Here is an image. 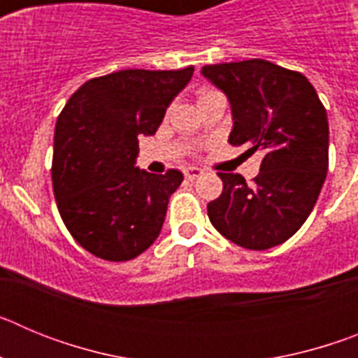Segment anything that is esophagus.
Instances as JSON below:
<instances>
[{
	"mask_svg": "<svg viewBox=\"0 0 358 358\" xmlns=\"http://www.w3.org/2000/svg\"><path fill=\"white\" fill-rule=\"evenodd\" d=\"M202 170L197 169V166H188V169H185V177L186 179H189V181H194V179H197V177L202 176Z\"/></svg>",
	"mask_w": 358,
	"mask_h": 358,
	"instance_id": "1",
	"label": "esophagus"
}]
</instances>
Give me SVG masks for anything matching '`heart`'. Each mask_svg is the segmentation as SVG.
<instances>
[{
    "label": "heart",
    "instance_id": "heart-1",
    "mask_svg": "<svg viewBox=\"0 0 358 358\" xmlns=\"http://www.w3.org/2000/svg\"><path fill=\"white\" fill-rule=\"evenodd\" d=\"M218 91L215 90H210V87H204V90L199 91V102H202V100H206V98L213 96V94H217Z\"/></svg>",
    "mask_w": 358,
    "mask_h": 358
}]
</instances>
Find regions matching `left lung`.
Wrapping results in <instances>:
<instances>
[{
    "mask_svg": "<svg viewBox=\"0 0 358 358\" xmlns=\"http://www.w3.org/2000/svg\"><path fill=\"white\" fill-rule=\"evenodd\" d=\"M202 75L229 98V143L264 156L252 185L240 173H218L224 188L208 217L240 248L280 245L305 224L327 179V109L305 75L264 59L208 64Z\"/></svg>",
    "mask_w": 358,
    "mask_h": 358,
    "instance_id": "obj_1",
    "label": "left lung"
}]
</instances>
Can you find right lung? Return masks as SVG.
<instances>
[{
  "mask_svg": "<svg viewBox=\"0 0 358 358\" xmlns=\"http://www.w3.org/2000/svg\"><path fill=\"white\" fill-rule=\"evenodd\" d=\"M182 69H122L82 84L57 118L52 181L71 236L107 262L140 256L159 236L179 170L136 169L138 136L156 134L164 110L192 78Z\"/></svg>",
  "mask_w": 358,
  "mask_h": 358,
  "instance_id": "right-lung-1",
  "label": "right lung"
}]
</instances>
